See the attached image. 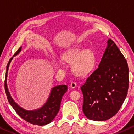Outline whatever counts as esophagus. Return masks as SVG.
<instances>
[{
	"label": "esophagus",
	"mask_w": 134,
	"mask_h": 134,
	"mask_svg": "<svg viewBox=\"0 0 134 134\" xmlns=\"http://www.w3.org/2000/svg\"><path fill=\"white\" fill-rule=\"evenodd\" d=\"M77 87V84L75 82H71V85H70V87L71 88H75Z\"/></svg>",
	"instance_id": "1"
}]
</instances>
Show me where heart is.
<instances>
[{
  "instance_id": "b5f03b06",
  "label": "heart",
  "mask_w": 134,
  "mask_h": 134,
  "mask_svg": "<svg viewBox=\"0 0 134 134\" xmlns=\"http://www.w3.org/2000/svg\"><path fill=\"white\" fill-rule=\"evenodd\" d=\"M62 58L67 63H72V69L75 74L83 76L93 69L96 62V57L93 51L80 46L74 47L63 53ZM58 68H63V64L58 62Z\"/></svg>"
}]
</instances>
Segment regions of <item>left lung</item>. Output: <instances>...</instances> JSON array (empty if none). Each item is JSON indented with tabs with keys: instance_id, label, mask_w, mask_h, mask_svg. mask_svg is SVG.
Here are the masks:
<instances>
[{
	"instance_id": "obj_1",
	"label": "left lung",
	"mask_w": 134,
	"mask_h": 134,
	"mask_svg": "<svg viewBox=\"0 0 134 134\" xmlns=\"http://www.w3.org/2000/svg\"><path fill=\"white\" fill-rule=\"evenodd\" d=\"M128 87L127 61L114 42L109 39L98 68L80 88L84 115L96 121L113 117L125 100Z\"/></svg>"
}]
</instances>
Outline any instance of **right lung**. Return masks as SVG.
Masks as SVG:
<instances>
[{
  "mask_svg": "<svg viewBox=\"0 0 134 134\" xmlns=\"http://www.w3.org/2000/svg\"><path fill=\"white\" fill-rule=\"evenodd\" d=\"M22 47H20L15 54L10 58L7 66L5 80V90L9 103L16 112L22 118L31 124L38 126H44L49 124L55 118L60 110V103L63 94L67 91L68 87L66 85H59L53 87L47 99L43 105L37 109L28 110L18 105L11 96L7 86V76L9 67L14 57L17 56L21 52Z\"/></svg>",
  "mask_w": 134,
  "mask_h": 134,
  "instance_id": "right-lung-1",
  "label": "right lung"
}]
</instances>
